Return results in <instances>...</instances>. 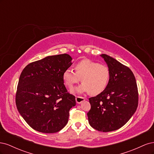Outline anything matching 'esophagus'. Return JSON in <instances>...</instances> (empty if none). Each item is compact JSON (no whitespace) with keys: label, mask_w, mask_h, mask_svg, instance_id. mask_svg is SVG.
Listing matches in <instances>:
<instances>
[{"label":"esophagus","mask_w":154,"mask_h":154,"mask_svg":"<svg viewBox=\"0 0 154 154\" xmlns=\"http://www.w3.org/2000/svg\"><path fill=\"white\" fill-rule=\"evenodd\" d=\"M85 98L83 97H82V96H76V101L77 103H81L82 101H85Z\"/></svg>","instance_id":"obj_1"}]
</instances>
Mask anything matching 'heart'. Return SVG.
<instances>
[{
	"label": "heart",
	"instance_id": "b5f03b06",
	"mask_svg": "<svg viewBox=\"0 0 154 154\" xmlns=\"http://www.w3.org/2000/svg\"><path fill=\"white\" fill-rule=\"evenodd\" d=\"M74 71L66 69L63 73V80L70 90L80 80L82 84L76 88V92H90L98 94L106 87L110 78V71L106 65L88 59H84L74 65Z\"/></svg>",
	"mask_w": 154,
	"mask_h": 154
}]
</instances>
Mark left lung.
Returning <instances> with one entry per match:
<instances>
[{"instance_id": "obj_1", "label": "left lung", "mask_w": 154, "mask_h": 154, "mask_svg": "<svg viewBox=\"0 0 154 154\" xmlns=\"http://www.w3.org/2000/svg\"><path fill=\"white\" fill-rule=\"evenodd\" d=\"M108 65L110 78L105 89L90 97L88 123L100 132H111L122 127L131 118L138 106L136 78L127 66L116 59L101 55Z\"/></svg>"}]
</instances>
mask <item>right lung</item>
Segmentation results:
<instances>
[{"label": "right lung", "mask_w": 154, "mask_h": 154, "mask_svg": "<svg viewBox=\"0 0 154 154\" xmlns=\"http://www.w3.org/2000/svg\"><path fill=\"white\" fill-rule=\"evenodd\" d=\"M67 54L45 57L23 69L15 96L17 108L30 127L42 133H55L68 122L75 96L67 92L63 73L72 65Z\"/></svg>", "instance_id": "1"}]
</instances>
